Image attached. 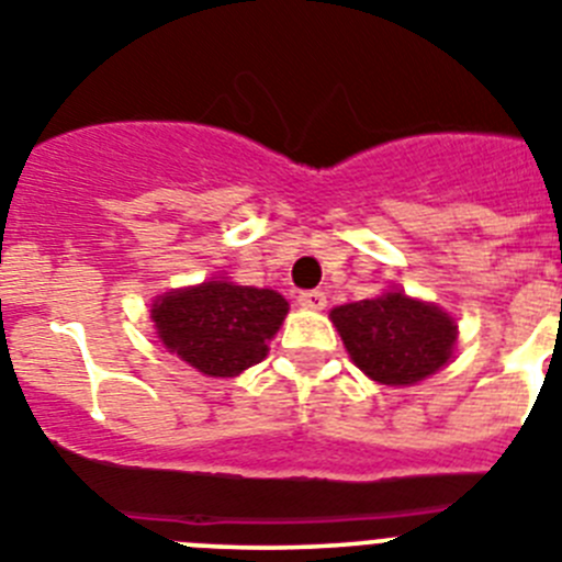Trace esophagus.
Returning a JSON list of instances; mask_svg holds the SVG:
<instances>
[{"instance_id":"esophagus-1","label":"esophagus","mask_w":562,"mask_h":562,"mask_svg":"<svg viewBox=\"0 0 562 562\" xmlns=\"http://www.w3.org/2000/svg\"><path fill=\"white\" fill-rule=\"evenodd\" d=\"M299 304L306 306V310H324V306H327V292H321V290L301 292Z\"/></svg>"}]
</instances>
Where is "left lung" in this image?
<instances>
[{
	"label": "left lung",
	"instance_id": "left-lung-1",
	"mask_svg": "<svg viewBox=\"0 0 562 562\" xmlns=\"http://www.w3.org/2000/svg\"><path fill=\"white\" fill-rule=\"evenodd\" d=\"M333 324L352 361L386 386L424 381L452 358L454 321L404 292L335 306Z\"/></svg>",
	"mask_w": 562,
	"mask_h": 562
}]
</instances>
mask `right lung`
I'll use <instances>...</instances> for the list:
<instances>
[{
    "mask_svg": "<svg viewBox=\"0 0 562 562\" xmlns=\"http://www.w3.org/2000/svg\"><path fill=\"white\" fill-rule=\"evenodd\" d=\"M286 310L276 290L207 281L161 295L153 304V321L158 338L181 361L210 378H233L267 355V340L278 333Z\"/></svg>",
    "mask_w": 562,
    "mask_h": 562,
    "instance_id": "obj_1",
    "label": "right lung"
}]
</instances>
